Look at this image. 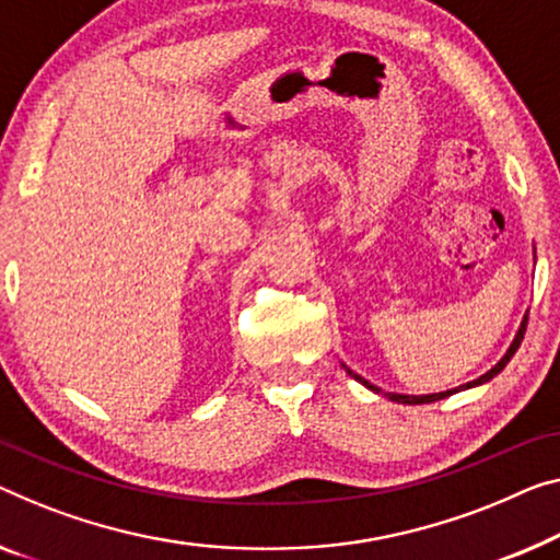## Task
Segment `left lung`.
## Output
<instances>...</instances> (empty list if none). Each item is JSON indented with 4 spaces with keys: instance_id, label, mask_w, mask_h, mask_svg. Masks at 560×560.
I'll list each match as a JSON object with an SVG mask.
<instances>
[{
    "instance_id": "1",
    "label": "left lung",
    "mask_w": 560,
    "mask_h": 560,
    "mask_svg": "<svg viewBox=\"0 0 560 560\" xmlns=\"http://www.w3.org/2000/svg\"><path fill=\"white\" fill-rule=\"evenodd\" d=\"M525 327H528V314L523 316V322H521V329H518V334H515V339H513V345L508 347V352L503 354V360H500L493 370H488L486 374H482V377H478V380H472V382H467V385H463V387H455V389H447V392H435V395H397V392H382L380 387H374L372 382H366L362 374H357V372H352L349 370V366L345 364V370H347V374L349 377H354L357 382H362V385L366 387V389H372V392H377V395H385V397H389L392 402H399V405H430V402H438V399H445V397H450V395H455V392H460V389H470V387H478V385H486V382H490L495 377V374H500L503 372V366L511 362V357L518 352V347H521V341H523V334H525Z\"/></svg>"
}]
</instances>
